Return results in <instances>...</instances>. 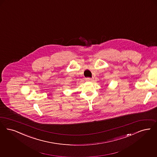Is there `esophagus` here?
Masks as SVG:
<instances>
[{"mask_svg": "<svg viewBox=\"0 0 157 157\" xmlns=\"http://www.w3.org/2000/svg\"><path fill=\"white\" fill-rule=\"evenodd\" d=\"M92 79L91 78H89V77L86 78V81H91Z\"/></svg>", "mask_w": 157, "mask_h": 157, "instance_id": "esophagus-1", "label": "esophagus"}]
</instances>
